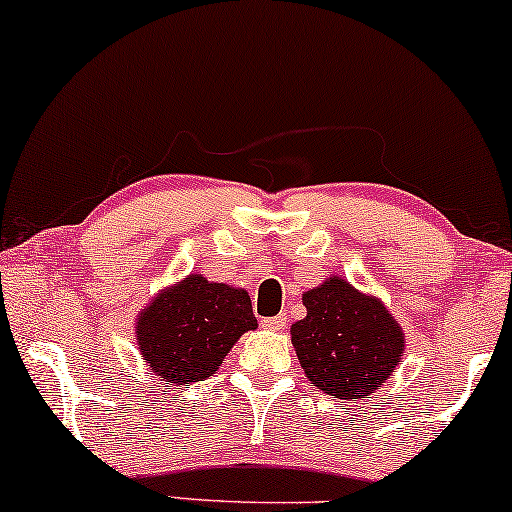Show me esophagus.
<instances>
[{"instance_id": "esophagus-1", "label": "esophagus", "mask_w": 512, "mask_h": 512, "mask_svg": "<svg viewBox=\"0 0 512 512\" xmlns=\"http://www.w3.org/2000/svg\"><path fill=\"white\" fill-rule=\"evenodd\" d=\"M262 326L269 328V331H283V328H286V314L269 316V319L262 321Z\"/></svg>"}]
</instances>
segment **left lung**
Returning <instances> with one entry per match:
<instances>
[{
  "instance_id": "1",
  "label": "left lung",
  "mask_w": 512,
  "mask_h": 512,
  "mask_svg": "<svg viewBox=\"0 0 512 512\" xmlns=\"http://www.w3.org/2000/svg\"><path fill=\"white\" fill-rule=\"evenodd\" d=\"M307 316L293 323L290 340L314 387L357 401L380 390L404 354V333L373 295L331 276L302 295Z\"/></svg>"
}]
</instances>
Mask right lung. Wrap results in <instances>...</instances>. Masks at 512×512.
<instances>
[{"label": "right lung", "mask_w": 512, "mask_h": 512, "mask_svg": "<svg viewBox=\"0 0 512 512\" xmlns=\"http://www.w3.org/2000/svg\"><path fill=\"white\" fill-rule=\"evenodd\" d=\"M250 295L203 274L165 288L137 321V345L165 387L210 378L243 333L255 331Z\"/></svg>", "instance_id": "add662e5"}]
</instances>
